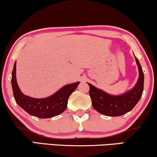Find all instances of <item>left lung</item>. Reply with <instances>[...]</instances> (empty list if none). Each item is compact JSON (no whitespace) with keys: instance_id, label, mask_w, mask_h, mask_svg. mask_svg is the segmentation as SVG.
<instances>
[{"instance_id":"1","label":"left lung","mask_w":157,"mask_h":157,"mask_svg":"<svg viewBox=\"0 0 157 157\" xmlns=\"http://www.w3.org/2000/svg\"><path fill=\"white\" fill-rule=\"evenodd\" d=\"M139 71V77L133 89L120 96H113L89 83V96L93 107L98 113L107 116L116 117L131 111L140 100L144 91V75L139 61L136 58Z\"/></svg>"}]
</instances>
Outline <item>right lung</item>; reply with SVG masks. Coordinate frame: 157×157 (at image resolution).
Here are the masks:
<instances>
[{
  "mask_svg": "<svg viewBox=\"0 0 157 157\" xmlns=\"http://www.w3.org/2000/svg\"><path fill=\"white\" fill-rule=\"evenodd\" d=\"M15 62L12 71L11 85L16 103L29 115L40 118H50L60 115L66 110L68 97L77 88L80 82H76L62 87L52 96L44 99H35L24 95L18 86L16 78Z\"/></svg>",
  "mask_w": 157,
  "mask_h": 157,
  "instance_id": "1",
  "label": "right lung"
}]
</instances>
